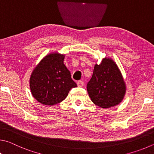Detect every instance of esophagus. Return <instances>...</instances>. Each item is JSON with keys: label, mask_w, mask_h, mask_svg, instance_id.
<instances>
[{"label": "esophagus", "mask_w": 154, "mask_h": 154, "mask_svg": "<svg viewBox=\"0 0 154 154\" xmlns=\"http://www.w3.org/2000/svg\"><path fill=\"white\" fill-rule=\"evenodd\" d=\"M77 85L79 87H82L84 86V82H83L82 80H79V81L77 82Z\"/></svg>", "instance_id": "esophagus-1"}]
</instances>
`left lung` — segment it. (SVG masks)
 Wrapping results in <instances>:
<instances>
[{"label": "left lung", "mask_w": 154, "mask_h": 154, "mask_svg": "<svg viewBox=\"0 0 154 154\" xmlns=\"http://www.w3.org/2000/svg\"><path fill=\"white\" fill-rule=\"evenodd\" d=\"M87 88L91 101L101 108L117 106L126 93V85L119 68L112 59L107 57L100 64H95Z\"/></svg>", "instance_id": "8db88e82"}]
</instances>
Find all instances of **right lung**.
I'll return each instance as SVG.
<instances>
[{
  "instance_id": "obj_1",
  "label": "right lung",
  "mask_w": 154,
  "mask_h": 154,
  "mask_svg": "<svg viewBox=\"0 0 154 154\" xmlns=\"http://www.w3.org/2000/svg\"><path fill=\"white\" fill-rule=\"evenodd\" d=\"M65 55L57 52L46 55L37 65L29 79L32 96L43 105L53 106L67 97L76 87L71 74L63 63Z\"/></svg>"
}]
</instances>
